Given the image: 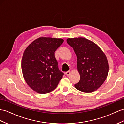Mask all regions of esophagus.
Returning a JSON list of instances; mask_svg holds the SVG:
<instances>
[{"mask_svg":"<svg viewBox=\"0 0 124 124\" xmlns=\"http://www.w3.org/2000/svg\"><path fill=\"white\" fill-rule=\"evenodd\" d=\"M70 73H71V72H70V71H67V72H66L65 73V75H67V76H69L70 74Z\"/></svg>","mask_w":124,"mask_h":124,"instance_id":"1","label":"esophagus"}]
</instances>
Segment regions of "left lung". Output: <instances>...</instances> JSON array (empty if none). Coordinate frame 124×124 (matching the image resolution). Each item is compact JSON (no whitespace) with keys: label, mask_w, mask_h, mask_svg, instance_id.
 <instances>
[{"label":"left lung","mask_w":124,"mask_h":124,"mask_svg":"<svg viewBox=\"0 0 124 124\" xmlns=\"http://www.w3.org/2000/svg\"><path fill=\"white\" fill-rule=\"evenodd\" d=\"M77 57V68L80 80L74 86L83 92L97 90L105 81L109 71L106 56L97 44L85 38H68Z\"/></svg>","instance_id":"1"}]
</instances>
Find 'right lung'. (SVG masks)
Returning <instances> with one entry per match:
<instances>
[{
    "instance_id": "right-lung-1",
    "label": "right lung",
    "mask_w": 124,
    "mask_h": 124,
    "mask_svg": "<svg viewBox=\"0 0 124 124\" xmlns=\"http://www.w3.org/2000/svg\"><path fill=\"white\" fill-rule=\"evenodd\" d=\"M61 38L40 37L25 50L21 61L23 78L29 87L39 94L55 90L64 73L59 70L54 52L63 43Z\"/></svg>"
}]
</instances>
